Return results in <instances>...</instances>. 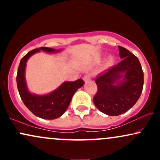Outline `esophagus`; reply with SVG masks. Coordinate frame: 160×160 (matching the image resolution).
<instances>
[{
    "label": "esophagus",
    "instance_id": "esophagus-1",
    "mask_svg": "<svg viewBox=\"0 0 160 160\" xmlns=\"http://www.w3.org/2000/svg\"><path fill=\"white\" fill-rule=\"evenodd\" d=\"M90 79H91L90 74H86L83 77V78H82V80H83L85 82L89 81V80H90Z\"/></svg>",
    "mask_w": 160,
    "mask_h": 160
}]
</instances>
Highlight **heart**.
I'll return each mask as SVG.
<instances>
[{
	"instance_id": "b5f03b06",
	"label": "heart",
	"mask_w": 160,
	"mask_h": 160,
	"mask_svg": "<svg viewBox=\"0 0 160 160\" xmlns=\"http://www.w3.org/2000/svg\"><path fill=\"white\" fill-rule=\"evenodd\" d=\"M97 59H98V60L100 59V56H98V58H97ZM108 62H109L110 63H112V62H113V57H110L109 59H108Z\"/></svg>"
}]
</instances>
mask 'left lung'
<instances>
[{
  "label": "left lung",
  "mask_w": 160,
  "mask_h": 160,
  "mask_svg": "<svg viewBox=\"0 0 160 160\" xmlns=\"http://www.w3.org/2000/svg\"><path fill=\"white\" fill-rule=\"evenodd\" d=\"M122 61L99 74L95 81L98 91L93 98L95 107L109 116H118L132 108L140 98L144 73L138 58L119 46Z\"/></svg>",
  "instance_id": "left-lung-1"
}]
</instances>
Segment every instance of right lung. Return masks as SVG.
Instances as JSON below:
<instances>
[{
    "instance_id": "right-lung-1",
    "label": "right lung",
    "mask_w": 160,
    "mask_h": 160,
    "mask_svg": "<svg viewBox=\"0 0 160 160\" xmlns=\"http://www.w3.org/2000/svg\"><path fill=\"white\" fill-rule=\"evenodd\" d=\"M40 50L49 53H56L61 49L49 47H40L28 52L20 61L18 68L16 82L20 97L25 105L37 117L45 120H54L60 117L68 108L71 98L76 91L83 86L82 79L74 82H64L56 90L47 95H37L28 90L25 80V67L27 61L32 55Z\"/></svg>"
}]
</instances>
